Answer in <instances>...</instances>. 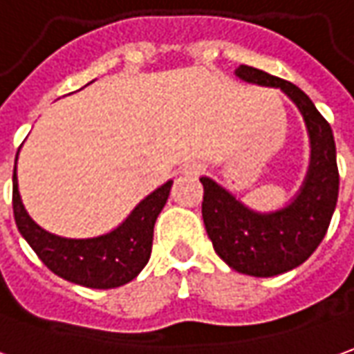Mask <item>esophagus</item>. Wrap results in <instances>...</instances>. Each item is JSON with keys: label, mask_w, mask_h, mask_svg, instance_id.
I'll use <instances>...</instances> for the list:
<instances>
[{"label": "esophagus", "mask_w": 354, "mask_h": 354, "mask_svg": "<svg viewBox=\"0 0 354 354\" xmlns=\"http://www.w3.org/2000/svg\"><path fill=\"white\" fill-rule=\"evenodd\" d=\"M204 163L201 162H192V163H187L185 165V169H183V173L185 175H192V177H196V175H201V173H204Z\"/></svg>", "instance_id": "1"}]
</instances>
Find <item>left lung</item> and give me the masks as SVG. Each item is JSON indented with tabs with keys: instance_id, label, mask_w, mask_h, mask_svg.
Masks as SVG:
<instances>
[{
	"instance_id": "left-lung-1",
	"label": "left lung",
	"mask_w": 354,
	"mask_h": 354,
	"mask_svg": "<svg viewBox=\"0 0 354 354\" xmlns=\"http://www.w3.org/2000/svg\"><path fill=\"white\" fill-rule=\"evenodd\" d=\"M235 75L245 82L274 86L299 107L310 136V165L291 204L270 214L247 208L209 177L204 187L202 218L218 256L233 270L254 277H272L301 266L318 248L337 204L339 171L330 123L293 82L241 65Z\"/></svg>"
}]
</instances>
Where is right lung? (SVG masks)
I'll use <instances>...</instances> for the list:
<instances>
[{
	"instance_id": "right-lung-1",
	"label": "right lung",
	"mask_w": 354,
	"mask_h": 354,
	"mask_svg": "<svg viewBox=\"0 0 354 354\" xmlns=\"http://www.w3.org/2000/svg\"><path fill=\"white\" fill-rule=\"evenodd\" d=\"M19 156V152H17ZM173 181H167L145 201L129 218L106 235L92 239H67L48 233L34 221L21 201L13 169V214L17 227L44 264L71 283L90 289H113L133 281L150 260L153 223L167 202Z\"/></svg>"
}]
</instances>
